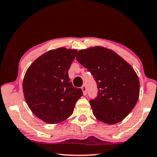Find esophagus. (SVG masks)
<instances>
[{
    "mask_svg": "<svg viewBox=\"0 0 157 157\" xmlns=\"http://www.w3.org/2000/svg\"><path fill=\"white\" fill-rule=\"evenodd\" d=\"M81 89H82V90L83 95H84V96H85V95L87 94V88H86V86H85V85H83L82 88H81Z\"/></svg>",
    "mask_w": 157,
    "mask_h": 157,
    "instance_id": "34e87169",
    "label": "esophagus"
}]
</instances>
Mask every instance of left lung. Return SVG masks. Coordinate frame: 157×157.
<instances>
[{
  "label": "left lung",
  "mask_w": 157,
  "mask_h": 157,
  "mask_svg": "<svg viewBox=\"0 0 157 157\" xmlns=\"http://www.w3.org/2000/svg\"><path fill=\"white\" fill-rule=\"evenodd\" d=\"M76 58L96 82L98 94L90 101L93 115L108 124L124 120L139 97V80L133 68L114 51L101 46L79 51Z\"/></svg>",
  "instance_id": "8db88e82"
}]
</instances>
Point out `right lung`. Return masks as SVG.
Listing matches in <instances>:
<instances>
[{"label": "right lung", "instance_id": "right-lung-1", "mask_svg": "<svg viewBox=\"0 0 157 157\" xmlns=\"http://www.w3.org/2000/svg\"><path fill=\"white\" fill-rule=\"evenodd\" d=\"M76 53L66 48L48 51L33 61L25 73V101L33 114L45 122L56 124L69 118L83 95L68 75Z\"/></svg>", "mask_w": 157, "mask_h": 157}]
</instances>
